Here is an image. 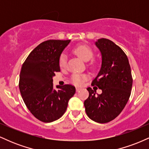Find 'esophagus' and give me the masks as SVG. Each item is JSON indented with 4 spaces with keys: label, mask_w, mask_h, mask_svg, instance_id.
<instances>
[{
    "label": "esophagus",
    "mask_w": 149,
    "mask_h": 149,
    "mask_svg": "<svg viewBox=\"0 0 149 149\" xmlns=\"http://www.w3.org/2000/svg\"><path fill=\"white\" fill-rule=\"evenodd\" d=\"M80 90H81V88H76V92H79Z\"/></svg>",
    "instance_id": "1"
}]
</instances>
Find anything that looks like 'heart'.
<instances>
[{
    "label": "heart",
    "mask_w": 149,
    "mask_h": 149,
    "mask_svg": "<svg viewBox=\"0 0 149 149\" xmlns=\"http://www.w3.org/2000/svg\"><path fill=\"white\" fill-rule=\"evenodd\" d=\"M73 52L80 57L82 59L88 61L93 57V52L92 49L86 46H78L73 49ZM59 66L61 69L65 68L66 66V56L65 54H61L59 59ZM88 76L85 74L75 73L71 76V82L76 85H81L85 80L88 79Z\"/></svg>",
    "instance_id": "1"
}]
</instances>
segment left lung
<instances>
[{"instance_id": "obj_1", "label": "left lung", "mask_w": 149, "mask_h": 149, "mask_svg": "<svg viewBox=\"0 0 149 149\" xmlns=\"http://www.w3.org/2000/svg\"><path fill=\"white\" fill-rule=\"evenodd\" d=\"M102 54V66L92 86L102 90L88 88L89 97L84 102L87 115L100 123H107L115 119L125 107L131 95L132 77L127 55L111 40L100 38L95 42Z\"/></svg>"}]
</instances>
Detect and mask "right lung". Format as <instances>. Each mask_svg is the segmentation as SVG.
I'll return each instance as SVG.
<instances>
[{
  "instance_id": "right-lung-1",
  "label": "right lung",
  "mask_w": 149,
  "mask_h": 149,
  "mask_svg": "<svg viewBox=\"0 0 149 149\" xmlns=\"http://www.w3.org/2000/svg\"><path fill=\"white\" fill-rule=\"evenodd\" d=\"M71 40H49L41 42L31 51L19 75V88L30 112L39 120L51 123L63 116L69 100L74 95L72 85L53 88L52 77L60 71L59 59Z\"/></svg>"
}]
</instances>
